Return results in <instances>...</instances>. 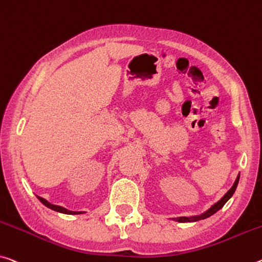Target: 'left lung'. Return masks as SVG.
Listing matches in <instances>:
<instances>
[{"mask_svg": "<svg viewBox=\"0 0 262 262\" xmlns=\"http://www.w3.org/2000/svg\"><path fill=\"white\" fill-rule=\"evenodd\" d=\"M239 177L240 175H238V177H236V180L234 182V184L232 185V188L227 191V192L225 193V196H224L221 201H219L218 203H215L214 205H212L210 207L209 210L206 211V212H204L201 215H194V217H178V218H173L175 219L176 222H180V223H191V222H197V221H201V219H205L207 217H210V215L214 214L217 211H219L222 209V207L225 205V203L230 199L232 196H233L234 191L236 189V185H238V182H239Z\"/></svg>", "mask_w": 262, "mask_h": 262, "instance_id": "obj_1", "label": "left lung"}]
</instances>
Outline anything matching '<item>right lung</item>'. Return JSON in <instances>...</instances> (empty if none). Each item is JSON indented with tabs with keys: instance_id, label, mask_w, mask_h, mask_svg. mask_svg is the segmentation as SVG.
<instances>
[{
	"instance_id": "right-lung-1",
	"label": "right lung",
	"mask_w": 262,
	"mask_h": 262,
	"mask_svg": "<svg viewBox=\"0 0 262 262\" xmlns=\"http://www.w3.org/2000/svg\"><path fill=\"white\" fill-rule=\"evenodd\" d=\"M37 198L39 199V201L43 203V204L47 206V207H49V209H51V210H53V211H57V212H60V213H65V214H79V213H82V212H74V211H70V210H68V209H65V207H63V206H58V205H53V204H51V203H49L47 199H44V198H41V197H39V196H37Z\"/></svg>"
}]
</instances>
